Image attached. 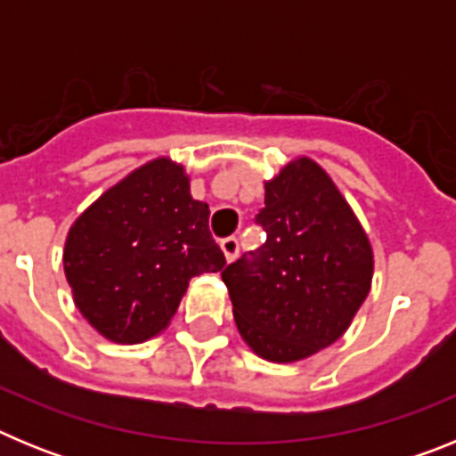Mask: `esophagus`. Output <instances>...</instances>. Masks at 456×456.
<instances>
[{
  "label": "esophagus",
  "mask_w": 456,
  "mask_h": 456,
  "mask_svg": "<svg viewBox=\"0 0 456 456\" xmlns=\"http://www.w3.org/2000/svg\"><path fill=\"white\" fill-rule=\"evenodd\" d=\"M221 251H224L225 260L232 263L240 256V241H237V237H225V240H221Z\"/></svg>",
  "instance_id": "esophagus-1"
}]
</instances>
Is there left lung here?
<instances>
[{"label": "left lung", "instance_id": "obj_1", "mask_svg": "<svg viewBox=\"0 0 456 456\" xmlns=\"http://www.w3.org/2000/svg\"><path fill=\"white\" fill-rule=\"evenodd\" d=\"M260 248L221 272L241 338L257 356L294 363L347 331L372 283V247L324 168L308 157L265 183Z\"/></svg>", "mask_w": 456, "mask_h": 456}]
</instances>
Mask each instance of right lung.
<instances>
[{"label":"right lung","instance_id":"add662e5","mask_svg":"<svg viewBox=\"0 0 456 456\" xmlns=\"http://www.w3.org/2000/svg\"><path fill=\"white\" fill-rule=\"evenodd\" d=\"M180 164L159 157L132 171L72 224L63 269L72 299L104 338L134 345L162 333L193 276L225 257Z\"/></svg>","mask_w":456,"mask_h":456}]
</instances>
